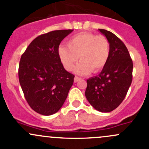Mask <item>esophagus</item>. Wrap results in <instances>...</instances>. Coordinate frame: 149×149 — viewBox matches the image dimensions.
<instances>
[{
  "label": "esophagus",
  "instance_id": "esophagus-1",
  "mask_svg": "<svg viewBox=\"0 0 149 149\" xmlns=\"http://www.w3.org/2000/svg\"><path fill=\"white\" fill-rule=\"evenodd\" d=\"M79 80H81V78L78 77V76H75V78H74V82H75V83L78 82Z\"/></svg>",
  "mask_w": 149,
  "mask_h": 149
}]
</instances>
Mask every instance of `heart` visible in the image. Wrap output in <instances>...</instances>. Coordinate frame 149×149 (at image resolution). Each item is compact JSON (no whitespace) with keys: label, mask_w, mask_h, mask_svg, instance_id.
<instances>
[{"label":"heart","mask_w":149,"mask_h":149,"mask_svg":"<svg viewBox=\"0 0 149 149\" xmlns=\"http://www.w3.org/2000/svg\"><path fill=\"white\" fill-rule=\"evenodd\" d=\"M58 55L68 71L73 70L79 57L81 62L75 68L76 73H96L102 70L109 60V43L104 36L81 32L70 37L67 46H60Z\"/></svg>","instance_id":"heart-1"}]
</instances>
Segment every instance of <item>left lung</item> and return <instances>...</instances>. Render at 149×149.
I'll use <instances>...</instances> for the list:
<instances>
[{"label": "left lung", "instance_id": "8db88e82", "mask_svg": "<svg viewBox=\"0 0 149 149\" xmlns=\"http://www.w3.org/2000/svg\"><path fill=\"white\" fill-rule=\"evenodd\" d=\"M109 43V57L98 76L87 80L85 96L102 112L116 109L125 97L133 79V61L124 43L111 31L99 29Z\"/></svg>", "mask_w": 149, "mask_h": 149}]
</instances>
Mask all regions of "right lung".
<instances>
[{"label":"right lung","instance_id":"1","mask_svg":"<svg viewBox=\"0 0 149 149\" xmlns=\"http://www.w3.org/2000/svg\"><path fill=\"white\" fill-rule=\"evenodd\" d=\"M73 31L55 30L42 34L21 57L19 83L29 105L40 115L56 113L73 84L74 75L65 70L58 55L61 41Z\"/></svg>","mask_w":149,"mask_h":149}]
</instances>
